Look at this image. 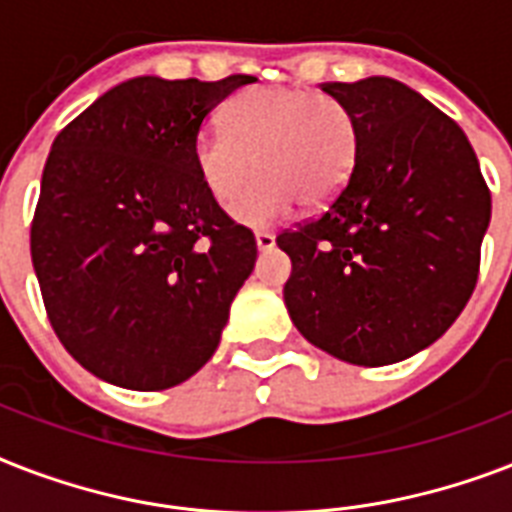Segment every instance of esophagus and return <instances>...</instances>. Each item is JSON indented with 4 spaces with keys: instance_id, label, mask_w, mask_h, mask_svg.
<instances>
[{
    "instance_id": "34e87169",
    "label": "esophagus",
    "mask_w": 512,
    "mask_h": 512,
    "mask_svg": "<svg viewBox=\"0 0 512 512\" xmlns=\"http://www.w3.org/2000/svg\"><path fill=\"white\" fill-rule=\"evenodd\" d=\"M255 244L260 252H268V249L276 247V236L271 231H257L255 233Z\"/></svg>"
}]
</instances>
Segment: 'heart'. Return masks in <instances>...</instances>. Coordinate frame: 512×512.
I'll list each match as a JSON object with an SVG mask.
<instances>
[{
    "mask_svg": "<svg viewBox=\"0 0 512 512\" xmlns=\"http://www.w3.org/2000/svg\"><path fill=\"white\" fill-rule=\"evenodd\" d=\"M204 191L228 204L257 166L261 175L241 190L231 215L265 228L305 201L324 207L345 188L358 159L356 116L340 100L297 87H255L225 108L223 127H204L191 148Z\"/></svg>",
    "mask_w": 512,
    "mask_h": 512,
    "instance_id": "b5f03b06",
    "label": "heart"
}]
</instances>
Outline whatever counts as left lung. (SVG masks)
<instances>
[{
    "label": "left lung",
    "instance_id": "obj_1",
    "mask_svg": "<svg viewBox=\"0 0 512 512\" xmlns=\"http://www.w3.org/2000/svg\"><path fill=\"white\" fill-rule=\"evenodd\" d=\"M321 90L356 116L358 159L324 215L276 239L292 260L284 303L329 356L396 364L468 305L492 193L460 124L412 87L369 76Z\"/></svg>",
    "mask_w": 512,
    "mask_h": 512
}]
</instances>
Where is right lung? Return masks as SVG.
<instances>
[{
	"instance_id": "obj_1",
	"label": "right lung",
	"mask_w": 512,
	"mask_h": 512,
	"mask_svg": "<svg viewBox=\"0 0 512 512\" xmlns=\"http://www.w3.org/2000/svg\"><path fill=\"white\" fill-rule=\"evenodd\" d=\"M249 82L135 76L52 143L31 260L55 335L100 380L167 390L220 345L257 244L204 191L191 148Z\"/></svg>"
}]
</instances>
